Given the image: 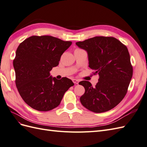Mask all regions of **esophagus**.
<instances>
[{"label": "esophagus", "instance_id": "1", "mask_svg": "<svg viewBox=\"0 0 147 147\" xmlns=\"http://www.w3.org/2000/svg\"><path fill=\"white\" fill-rule=\"evenodd\" d=\"M72 81H73V82H74L75 84H78V83H79V81L78 80H76V79H73Z\"/></svg>", "mask_w": 147, "mask_h": 147}]
</instances>
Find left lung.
I'll use <instances>...</instances> for the list:
<instances>
[{"label":"left lung","instance_id":"obj_1","mask_svg":"<svg viewBox=\"0 0 147 147\" xmlns=\"http://www.w3.org/2000/svg\"><path fill=\"white\" fill-rule=\"evenodd\" d=\"M76 45L87 51L89 67L99 76L94 87L88 81L79 83L85 89L80 97L82 104L94 113L113 109L126 96L132 77L127 47L116 38L103 36L78 42Z\"/></svg>","mask_w":147,"mask_h":147}]
</instances>
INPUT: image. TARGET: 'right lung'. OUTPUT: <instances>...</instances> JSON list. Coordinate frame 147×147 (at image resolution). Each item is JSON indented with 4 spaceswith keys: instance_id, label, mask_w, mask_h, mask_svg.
I'll return each instance as SVG.
<instances>
[{
    "instance_id": "1",
    "label": "right lung",
    "mask_w": 147,
    "mask_h": 147,
    "mask_svg": "<svg viewBox=\"0 0 147 147\" xmlns=\"http://www.w3.org/2000/svg\"><path fill=\"white\" fill-rule=\"evenodd\" d=\"M71 45L72 42L49 35H33L20 44L13 60L15 83L30 107L43 112L57 107L64 93L74 85L68 78L57 80L50 74Z\"/></svg>"
}]
</instances>
